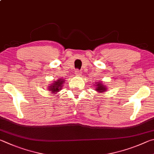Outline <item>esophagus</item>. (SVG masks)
I'll return each mask as SVG.
<instances>
[{
    "mask_svg": "<svg viewBox=\"0 0 154 154\" xmlns=\"http://www.w3.org/2000/svg\"><path fill=\"white\" fill-rule=\"evenodd\" d=\"M81 71H80V70H79V69H75V74H76L77 75H81Z\"/></svg>",
    "mask_w": 154,
    "mask_h": 154,
    "instance_id": "obj_1",
    "label": "esophagus"
}]
</instances>
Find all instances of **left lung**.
<instances>
[{
	"instance_id": "8db88e82",
	"label": "left lung",
	"mask_w": 154,
	"mask_h": 154,
	"mask_svg": "<svg viewBox=\"0 0 154 154\" xmlns=\"http://www.w3.org/2000/svg\"><path fill=\"white\" fill-rule=\"evenodd\" d=\"M95 89V91H97L98 93H104L106 92L107 90V87L106 86L103 85L101 82H97Z\"/></svg>"
}]
</instances>
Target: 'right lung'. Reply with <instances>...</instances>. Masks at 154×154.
I'll use <instances>...</instances> for the list:
<instances>
[{
	"instance_id": "obj_1",
	"label": "right lung",
	"mask_w": 154,
	"mask_h": 154,
	"mask_svg": "<svg viewBox=\"0 0 154 154\" xmlns=\"http://www.w3.org/2000/svg\"><path fill=\"white\" fill-rule=\"evenodd\" d=\"M64 82V79H58L57 81H53V83L51 84V85L48 86V90L51 91L52 93H57L59 92V91L61 89L62 86H63V83Z\"/></svg>"
}]
</instances>
